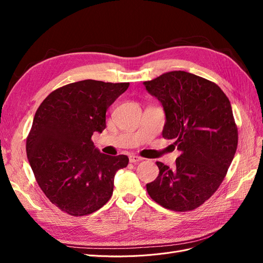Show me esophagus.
<instances>
[{
    "label": "esophagus",
    "mask_w": 263,
    "mask_h": 263,
    "mask_svg": "<svg viewBox=\"0 0 263 263\" xmlns=\"http://www.w3.org/2000/svg\"><path fill=\"white\" fill-rule=\"evenodd\" d=\"M142 160V158L139 157V156H136V155H130L129 156V161L132 163H136V162H139Z\"/></svg>",
    "instance_id": "1"
}]
</instances>
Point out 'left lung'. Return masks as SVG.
<instances>
[{
    "mask_svg": "<svg viewBox=\"0 0 263 263\" xmlns=\"http://www.w3.org/2000/svg\"><path fill=\"white\" fill-rule=\"evenodd\" d=\"M161 102L165 139L181 151L176 166L157 161L159 174L146 185L153 200L174 212L200 208L225 179L238 145V129L226 94L210 80L171 71L144 82Z\"/></svg>",
    "mask_w": 263,
    "mask_h": 263,
    "instance_id": "obj_1",
    "label": "left lung"
}]
</instances>
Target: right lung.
Segmentation results:
<instances>
[{"mask_svg": "<svg viewBox=\"0 0 263 263\" xmlns=\"http://www.w3.org/2000/svg\"><path fill=\"white\" fill-rule=\"evenodd\" d=\"M129 83L83 80L52 91L36 110L26 154L39 187L59 210L84 216L113 194L114 176L126 168L125 155L94 148L92 135L106 127V110Z\"/></svg>", "mask_w": 263, "mask_h": 263, "instance_id": "add662e5", "label": "right lung"}]
</instances>
